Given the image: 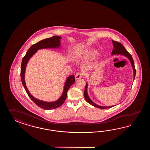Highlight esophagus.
<instances>
[{
  "label": "esophagus",
  "mask_w": 150,
  "mask_h": 150,
  "mask_svg": "<svg viewBox=\"0 0 150 150\" xmlns=\"http://www.w3.org/2000/svg\"><path fill=\"white\" fill-rule=\"evenodd\" d=\"M83 74L81 72H78V73L76 74V76H75V78H76V79H81V78L83 76Z\"/></svg>",
  "instance_id": "obj_1"
}]
</instances>
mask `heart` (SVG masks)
<instances>
[{
	"label": "heart",
	"instance_id": "1",
	"mask_svg": "<svg viewBox=\"0 0 150 150\" xmlns=\"http://www.w3.org/2000/svg\"><path fill=\"white\" fill-rule=\"evenodd\" d=\"M98 54V52L96 50H92L86 52V56L87 58H94Z\"/></svg>",
	"mask_w": 150,
	"mask_h": 150
}]
</instances>
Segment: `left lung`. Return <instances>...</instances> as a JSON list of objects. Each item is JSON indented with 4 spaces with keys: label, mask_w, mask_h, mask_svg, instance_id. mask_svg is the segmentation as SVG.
Instances as JSON below:
<instances>
[{
    "label": "left lung",
    "mask_w": 150,
    "mask_h": 150,
    "mask_svg": "<svg viewBox=\"0 0 150 150\" xmlns=\"http://www.w3.org/2000/svg\"><path fill=\"white\" fill-rule=\"evenodd\" d=\"M112 42L113 45H114V49L112 51V54H122V55L125 56V57H127L130 60L132 68H133V70H134V79L135 76H136V69L134 67V60H133V58L132 57L131 55L127 52V50L125 49V48L124 47V46L123 45H122L121 43H119L118 42L115 41H112ZM87 83H86L85 89V91L83 93L84 98L86 101L93 106L100 109L109 108H111V107L115 106V105H112V106L105 107V106H100V105H96L94 102H93L89 98L87 92Z\"/></svg>",
    "instance_id": "8db88e82"
}]
</instances>
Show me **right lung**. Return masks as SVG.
Instances as JSON below:
<instances>
[{"mask_svg": "<svg viewBox=\"0 0 150 150\" xmlns=\"http://www.w3.org/2000/svg\"><path fill=\"white\" fill-rule=\"evenodd\" d=\"M61 38L58 36H54L50 38H45L43 40L36 43V44L32 45L27 52L25 56L23 57V61L21 65V73L20 76L21 79V81L23 83V86L25 89L26 92L27 93L29 97L30 98L32 101L35 103L37 105L41 108L45 110H50L52 109L57 108L59 107L64 103L65 99L67 97V93L68 90L73 83L75 81V78L74 75L69 76L65 81L64 85V91L61 98L57 101L54 102H47L39 100L36 99L34 97L30 94L28 90L27 89L25 85V67L27 64L28 62L29 59L32 56L35 54L36 51L39 49H45V48H58L60 46V39Z\"/></svg>", "mask_w": 150, "mask_h": 150, "instance_id": "right-lung-1", "label": "right lung"}]
</instances>
